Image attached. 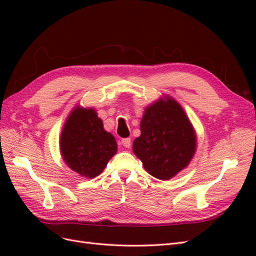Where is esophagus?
I'll list each match as a JSON object with an SVG mask.
<instances>
[{"mask_svg":"<svg viewBox=\"0 0 256 256\" xmlns=\"http://www.w3.org/2000/svg\"><path fill=\"white\" fill-rule=\"evenodd\" d=\"M120 144H122L124 147H126V148H129V147L131 146V140H130L129 138H122V140L120 141Z\"/></svg>","mask_w":256,"mask_h":256,"instance_id":"1","label":"esophagus"}]
</instances>
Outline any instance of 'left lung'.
Instances as JSON below:
<instances>
[{"instance_id": "left-lung-1", "label": "left lung", "mask_w": 256, "mask_h": 256, "mask_svg": "<svg viewBox=\"0 0 256 256\" xmlns=\"http://www.w3.org/2000/svg\"><path fill=\"white\" fill-rule=\"evenodd\" d=\"M140 129L132 150L152 176L168 180L189 166L198 138L182 106L173 97L164 95L147 106Z\"/></svg>"}]
</instances>
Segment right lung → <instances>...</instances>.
<instances>
[{
  "mask_svg": "<svg viewBox=\"0 0 256 256\" xmlns=\"http://www.w3.org/2000/svg\"><path fill=\"white\" fill-rule=\"evenodd\" d=\"M60 150L74 172L90 180L102 173L118 152V143L104 130L95 109L76 106L62 129Z\"/></svg>",
  "mask_w": 256,
  "mask_h": 256,
  "instance_id": "add662e5",
  "label": "right lung"
}]
</instances>
